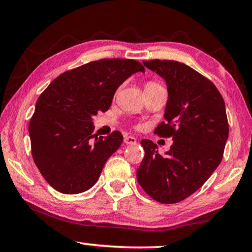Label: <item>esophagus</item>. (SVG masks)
I'll use <instances>...</instances> for the list:
<instances>
[{"instance_id":"esophagus-1","label":"esophagus","mask_w":252,"mask_h":252,"mask_svg":"<svg viewBox=\"0 0 252 252\" xmlns=\"http://www.w3.org/2000/svg\"><path fill=\"white\" fill-rule=\"evenodd\" d=\"M125 143L126 144H135L136 143V139L134 138V136L126 135L125 136Z\"/></svg>"}]
</instances>
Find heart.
<instances>
[{
    "mask_svg": "<svg viewBox=\"0 0 252 252\" xmlns=\"http://www.w3.org/2000/svg\"><path fill=\"white\" fill-rule=\"evenodd\" d=\"M150 83H153V82H150ZM148 84H149V83H148Z\"/></svg>",
    "mask_w": 252,
    "mask_h": 252,
    "instance_id": "b5f03b06",
    "label": "heart"
}]
</instances>
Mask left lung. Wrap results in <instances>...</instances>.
<instances>
[{
	"label": "left lung",
	"instance_id": "8db88e82",
	"mask_svg": "<svg viewBox=\"0 0 252 252\" xmlns=\"http://www.w3.org/2000/svg\"><path fill=\"white\" fill-rule=\"evenodd\" d=\"M143 64L167 83L165 120L155 134L173 144L162 157L156 143L142 140L136 179L156 201L177 203L201 188L222 160L229 134L224 101L210 80L185 63L156 59Z\"/></svg>",
	"mask_w": 252,
	"mask_h": 252
}]
</instances>
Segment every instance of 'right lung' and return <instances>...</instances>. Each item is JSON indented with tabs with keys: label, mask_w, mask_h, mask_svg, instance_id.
I'll list each match as a JSON object with an SVG mask.
<instances>
[{
	"label": "right lung",
	"mask_w": 252,
	"mask_h": 252,
	"mask_svg": "<svg viewBox=\"0 0 252 252\" xmlns=\"http://www.w3.org/2000/svg\"><path fill=\"white\" fill-rule=\"evenodd\" d=\"M144 66L132 59H101L55 78L41 93L30 120L31 151L49 185L65 194L94 186L123 136L93 134L92 117L108 111L117 89Z\"/></svg>",
	"instance_id": "obj_1"
}]
</instances>
